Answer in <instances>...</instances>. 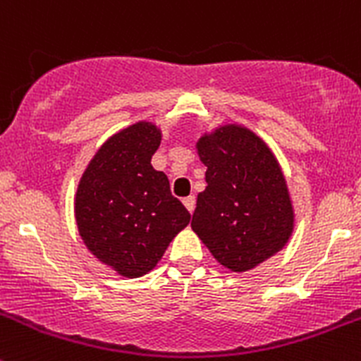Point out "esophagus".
Returning a JSON list of instances; mask_svg holds the SVG:
<instances>
[{
    "label": "esophagus",
    "instance_id": "esophagus-1",
    "mask_svg": "<svg viewBox=\"0 0 361 361\" xmlns=\"http://www.w3.org/2000/svg\"><path fill=\"white\" fill-rule=\"evenodd\" d=\"M183 204L187 206L188 212H190V213L194 212V208H195V197H194V195H188V197H185Z\"/></svg>",
    "mask_w": 361,
    "mask_h": 361
}]
</instances>
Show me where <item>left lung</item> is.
I'll use <instances>...</instances> for the list:
<instances>
[{"label":"left lung","instance_id":"left-lung-1","mask_svg":"<svg viewBox=\"0 0 361 361\" xmlns=\"http://www.w3.org/2000/svg\"><path fill=\"white\" fill-rule=\"evenodd\" d=\"M197 152L208 185L197 195L192 229L220 264L252 269L293 233L291 199L277 159L257 135L236 125L204 135Z\"/></svg>","mask_w":361,"mask_h":361}]
</instances>
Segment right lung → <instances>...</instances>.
Wrapping results in <instances>:
<instances>
[{
	"mask_svg": "<svg viewBox=\"0 0 361 361\" xmlns=\"http://www.w3.org/2000/svg\"><path fill=\"white\" fill-rule=\"evenodd\" d=\"M159 145L160 130L152 123L118 132L97 152L77 188L75 220L84 245L123 277L155 268L190 222L166 174L153 169Z\"/></svg>",
	"mask_w": 361,
	"mask_h": 361,
	"instance_id": "add662e5",
	"label": "right lung"
}]
</instances>
